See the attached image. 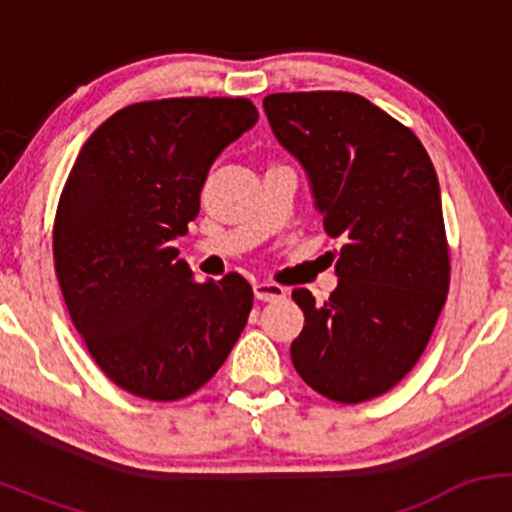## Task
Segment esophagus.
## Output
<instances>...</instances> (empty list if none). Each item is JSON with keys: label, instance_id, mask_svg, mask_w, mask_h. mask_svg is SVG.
Listing matches in <instances>:
<instances>
[{"label": "esophagus", "instance_id": "esophagus-1", "mask_svg": "<svg viewBox=\"0 0 512 512\" xmlns=\"http://www.w3.org/2000/svg\"><path fill=\"white\" fill-rule=\"evenodd\" d=\"M252 291H255L257 301H281V298H286L284 286L272 284V281H257Z\"/></svg>", "mask_w": 512, "mask_h": 512}]
</instances>
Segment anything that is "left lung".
Returning <instances> with one entry per match:
<instances>
[{"label": "left lung", "instance_id": "1", "mask_svg": "<svg viewBox=\"0 0 512 512\" xmlns=\"http://www.w3.org/2000/svg\"><path fill=\"white\" fill-rule=\"evenodd\" d=\"M262 105L327 233L344 243L330 301L293 291L305 325L291 361L320 395L366 402L414 368L448 296L436 170L411 129L356 93H272Z\"/></svg>", "mask_w": 512, "mask_h": 512}]
</instances>
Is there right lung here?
<instances>
[{
	"mask_svg": "<svg viewBox=\"0 0 512 512\" xmlns=\"http://www.w3.org/2000/svg\"><path fill=\"white\" fill-rule=\"evenodd\" d=\"M257 117L245 98L127 105L76 156L52 236L57 279L93 361L132 395H192L248 322V281L195 284L173 240L199 214L211 163Z\"/></svg>",
	"mask_w": 512,
	"mask_h": 512,
	"instance_id": "add662e5",
	"label": "right lung"
}]
</instances>
